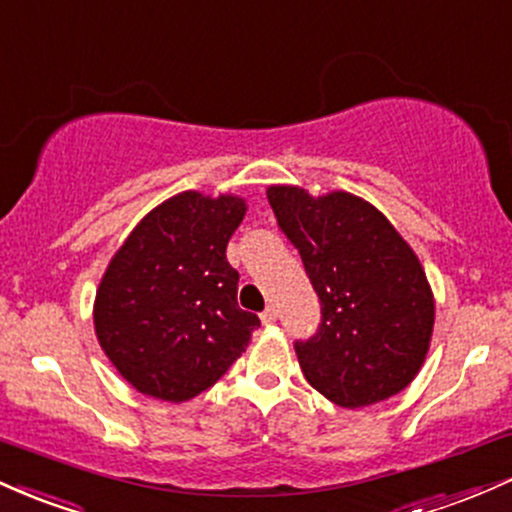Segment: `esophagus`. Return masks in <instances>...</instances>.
Segmentation results:
<instances>
[{
    "mask_svg": "<svg viewBox=\"0 0 512 512\" xmlns=\"http://www.w3.org/2000/svg\"><path fill=\"white\" fill-rule=\"evenodd\" d=\"M260 317H262L264 325H274V322H276V308H272V305H269V308L264 310Z\"/></svg>",
    "mask_w": 512,
    "mask_h": 512,
    "instance_id": "esophagus-1",
    "label": "esophagus"
}]
</instances>
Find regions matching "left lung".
<instances>
[{
  "label": "left lung",
  "mask_w": 512,
  "mask_h": 512,
  "mask_svg": "<svg viewBox=\"0 0 512 512\" xmlns=\"http://www.w3.org/2000/svg\"><path fill=\"white\" fill-rule=\"evenodd\" d=\"M279 228L322 303L320 330L296 342L305 380L344 409L397 395L424 366L436 301L416 252L366 199L269 185Z\"/></svg>",
  "instance_id": "obj_1"
}]
</instances>
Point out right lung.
<instances>
[{
  "mask_svg": "<svg viewBox=\"0 0 512 512\" xmlns=\"http://www.w3.org/2000/svg\"><path fill=\"white\" fill-rule=\"evenodd\" d=\"M243 197L185 190L144 216L105 269L93 327L117 373L163 402L197 397L233 366L260 317L238 308L226 245Z\"/></svg>",
  "mask_w": 512,
  "mask_h": 512,
  "instance_id": "add662e5",
  "label": "right lung"
}]
</instances>
